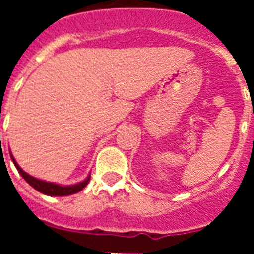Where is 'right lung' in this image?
Masks as SVG:
<instances>
[{"instance_id":"add662e5","label":"right lung","mask_w":254,"mask_h":254,"mask_svg":"<svg viewBox=\"0 0 254 254\" xmlns=\"http://www.w3.org/2000/svg\"><path fill=\"white\" fill-rule=\"evenodd\" d=\"M11 159H12L13 164H15V167H16V169H17V172L21 174L22 178L25 179V181L28 182L31 187L35 188L37 190H39L40 193L47 194V196H69V194L77 193V192H80L81 190H84L85 186H86L87 183H89V181H90V176H89L86 179H85V181L80 182V183H77V185H72V186L56 185V183H51V182L42 181V179H38V178H34V177H31L30 174H28L26 172H24V170L19 167V164H17L16 160L13 159L12 155H11Z\"/></svg>"}]
</instances>
